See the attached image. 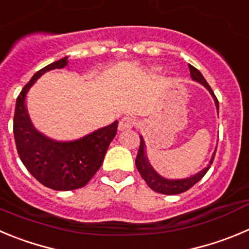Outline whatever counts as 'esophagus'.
Here are the masks:
<instances>
[{
	"label": "esophagus",
	"mask_w": 249,
	"mask_h": 249,
	"mask_svg": "<svg viewBox=\"0 0 249 249\" xmlns=\"http://www.w3.org/2000/svg\"><path fill=\"white\" fill-rule=\"evenodd\" d=\"M136 124H138V122H136L134 118L124 117L119 122L118 127H119V130H127V129H132L134 126H136Z\"/></svg>",
	"instance_id": "obj_1"
}]
</instances>
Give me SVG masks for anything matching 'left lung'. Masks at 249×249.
I'll use <instances>...</instances> for the list:
<instances>
[{
  "label": "left lung",
  "instance_id": "obj_1",
  "mask_svg": "<svg viewBox=\"0 0 249 249\" xmlns=\"http://www.w3.org/2000/svg\"><path fill=\"white\" fill-rule=\"evenodd\" d=\"M189 71H190V77L193 78L194 81H198L199 83L205 86L206 88L209 89V92L213 94V99H215V104L217 107V110H219V101L213 94V89L209 86V83L206 82V80L204 78V76L201 75L200 71L198 69H195L194 66L189 65ZM140 147H139V152L138 156H136L135 163H136V168H138L139 173L141 174V177L142 179L145 180L146 184L151 188L152 190L157 193H161V194H166V195H174V194H180V193L187 192L188 189L193 187L194 184L199 182L201 178L204 177L206 174V172L209 171L210 166L213 164V159H215V152H213V157H211V161L209 163V166L206 168H204L203 171L199 172L198 174H195L193 177L187 178V179H177V180H169V179H164L163 177H161L160 174H157L156 172L153 171V168L151 167V164L148 163L147 157L145 155V142H143V139L140 138Z\"/></svg>",
  "mask_w": 249,
  "mask_h": 249
}]
</instances>
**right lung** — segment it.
Wrapping results in <instances>:
<instances>
[{
  "label": "right lung",
  "mask_w": 249,
  "mask_h": 249,
  "mask_svg": "<svg viewBox=\"0 0 249 249\" xmlns=\"http://www.w3.org/2000/svg\"><path fill=\"white\" fill-rule=\"evenodd\" d=\"M67 57L39 70L23 87L16 102L13 118L17 152L25 168L38 182L54 190L82 188L97 173L118 130V122L70 142H57L36 131L25 109V96L33 83L49 70L62 69Z\"/></svg>",
  "instance_id": "add662e5"
}]
</instances>
